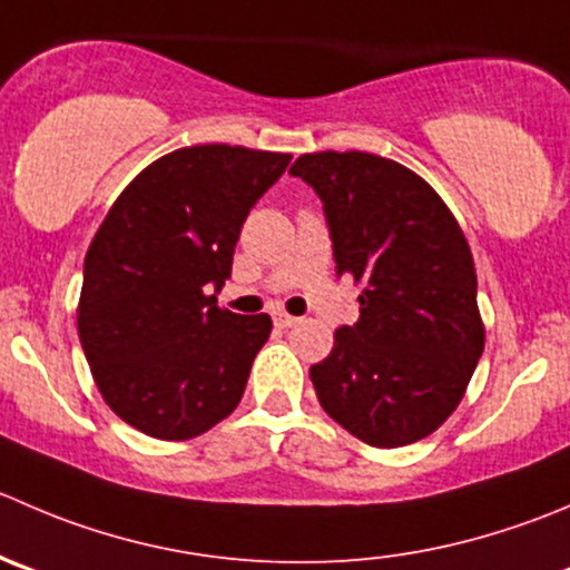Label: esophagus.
<instances>
[{"instance_id": "esophagus-1", "label": "esophagus", "mask_w": 570, "mask_h": 570, "mask_svg": "<svg viewBox=\"0 0 570 570\" xmlns=\"http://www.w3.org/2000/svg\"><path fill=\"white\" fill-rule=\"evenodd\" d=\"M297 323H301V320L292 317V314H286V312L275 314V325H281V328H292V325H297Z\"/></svg>"}]
</instances>
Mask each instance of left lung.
I'll use <instances>...</instances> for the list:
<instances>
[{"label":"left lung","mask_w":570,"mask_h":570,"mask_svg":"<svg viewBox=\"0 0 570 570\" xmlns=\"http://www.w3.org/2000/svg\"><path fill=\"white\" fill-rule=\"evenodd\" d=\"M320 195L336 275L358 286V323L308 375L353 438L397 449L438 432L484 351L476 267L460 223L417 173L373 153H303L289 169Z\"/></svg>","instance_id":"obj_1"}]
</instances>
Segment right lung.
<instances>
[{
	"label": "right lung",
	"instance_id": "1",
	"mask_svg": "<svg viewBox=\"0 0 570 570\" xmlns=\"http://www.w3.org/2000/svg\"><path fill=\"white\" fill-rule=\"evenodd\" d=\"M289 153L197 145L125 186L82 267L77 334L105 403L156 440H191L242 401L269 314L217 306L242 225Z\"/></svg>",
	"mask_w": 570,
	"mask_h": 570
}]
</instances>
